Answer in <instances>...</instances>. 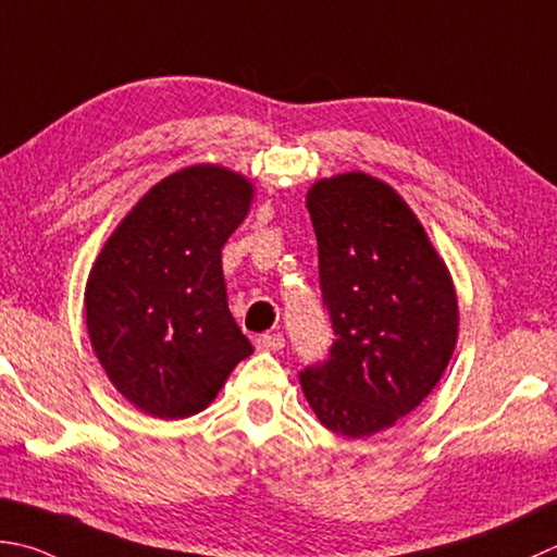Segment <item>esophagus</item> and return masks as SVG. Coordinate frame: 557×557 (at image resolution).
I'll use <instances>...</instances> for the list:
<instances>
[{"label": "esophagus", "mask_w": 557, "mask_h": 557, "mask_svg": "<svg viewBox=\"0 0 557 557\" xmlns=\"http://www.w3.org/2000/svg\"><path fill=\"white\" fill-rule=\"evenodd\" d=\"M256 347L263 352H280L285 347V335L282 333H265L256 337Z\"/></svg>", "instance_id": "34e87169"}]
</instances>
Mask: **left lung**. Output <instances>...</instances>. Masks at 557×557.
Instances as JSON below:
<instances>
[{
    "label": "left lung",
    "mask_w": 557,
    "mask_h": 557,
    "mask_svg": "<svg viewBox=\"0 0 557 557\" xmlns=\"http://www.w3.org/2000/svg\"><path fill=\"white\" fill-rule=\"evenodd\" d=\"M335 343L299 374L323 428L364 440L394 428L437 386L459 337L449 270L408 202L369 173L307 195Z\"/></svg>",
    "instance_id": "1"
}]
</instances>
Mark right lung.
Masks as SVG:
<instances>
[{
    "label": "right lung",
    "mask_w": 557,
    "mask_h": 557,
    "mask_svg": "<svg viewBox=\"0 0 557 557\" xmlns=\"http://www.w3.org/2000/svg\"><path fill=\"white\" fill-rule=\"evenodd\" d=\"M253 183L214 163L181 169L141 198L86 280L91 347L111 384L161 420L190 418L253 347L226 304L222 248Z\"/></svg>",
    "instance_id": "obj_1"
}]
</instances>
